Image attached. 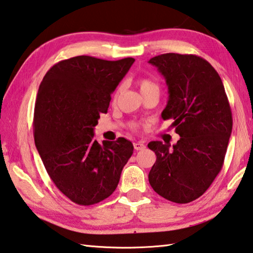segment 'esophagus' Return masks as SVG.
I'll return each instance as SVG.
<instances>
[{"mask_svg": "<svg viewBox=\"0 0 253 253\" xmlns=\"http://www.w3.org/2000/svg\"><path fill=\"white\" fill-rule=\"evenodd\" d=\"M133 148H135V150H143L146 148V146H145V143L143 142H135L133 143Z\"/></svg>", "mask_w": 253, "mask_h": 253, "instance_id": "esophagus-1", "label": "esophagus"}]
</instances>
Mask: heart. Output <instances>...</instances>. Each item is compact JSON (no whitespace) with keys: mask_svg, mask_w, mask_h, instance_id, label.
I'll use <instances>...</instances> for the list:
<instances>
[{"mask_svg":"<svg viewBox=\"0 0 253 253\" xmlns=\"http://www.w3.org/2000/svg\"><path fill=\"white\" fill-rule=\"evenodd\" d=\"M138 85H139L140 92H141L142 95H145V94H148V93H151V92H158V93L160 92L159 84H158L157 82H155L153 80H151V79H148V78L139 79V80H138ZM121 91H122V86H118L117 90L115 91V93H114L113 100H116L117 96L120 95ZM130 127H131L132 130H137L138 128H139V124L132 123Z\"/></svg>","mask_w":253,"mask_h":253,"instance_id":"heart-1","label":"heart"}]
</instances>
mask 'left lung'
<instances>
[{
  "mask_svg": "<svg viewBox=\"0 0 253 253\" xmlns=\"http://www.w3.org/2000/svg\"><path fill=\"white\" fill-rule=\"evenodd\" d=\"M165 77L169 101L161 116L173 120L180 135L169 142L151 141L157 160L148 175L155 192L186 204L202 196L224 165L232 129V114L219 74L195 54L163 53L151 58Z\"/></svg>",
  "mask_w": 253,
  "mask_h": 253,
  "instance_id": "left-lung-1",
  "label": "left lung"
}]
</instances>
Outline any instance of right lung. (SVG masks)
Masks as SVG:
<instances>
[{"label": "right lung", "mask_w": 253, "mask_h": 253, "mask_svg": "<svg viewBox=\"0 0 253 253\" xmlns=\"http://www.w3.org/2000/svg\"><path fill=\"white\" fill-rule=\"evenodd\" d=\"M133 61L66 59L49 69L39 86L35 145L54 185L78 205L90 206L112 195L132 155V143L125 138L100 145L94 127Z\"/></svg>", "instance_id": "obj_1"}]
</instances>
